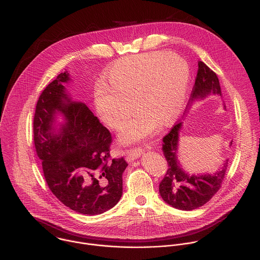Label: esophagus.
<instances>
[{"instance_id":"obj_1","label":"esophagus","mask_w":260,"mask_h":260,"mask_svg":"<svg viewBox=\"0 0 260 260\" xmlns=\"http://www.w3.org/2000/svg\"><path fill=\"white\" fill-rule=\"evenodd\" d=\"M142 152H143V149L141 147H134V148L126 150V155L125 156H126L127 161H132V160L138 158L141 155Z\"/></svg>"}]
</instances>
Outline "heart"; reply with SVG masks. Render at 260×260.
<instances>
[{
	"label": "heart",
	"mask_w": 260,
	"mask_h": 260,
	"mask_svg": "<svg viewBox=\"0 0 260 260\" xmlns=\"http://www.w3.org/2000/svg\"><path fill=\"white\" fill-rule=\"evenodd\" d=\"M98 84L95 108L109 127L118 128L134 108L140 109L121 127L123 142L144 139L158 126L170 123L181 110L190 81L185 60L169 51L132 55L117 61Z\"/></svg>",
	"instance_id": "obj_1"
}]
</instances>
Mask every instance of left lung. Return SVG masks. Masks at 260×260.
<instances>
[{"label":"left lung","mask_w":260,"mask_h":260,"mask_svg":"<svg viewBox=\"0 0 260 260\" xmlns=\"http://www.w3.org/2000/svg\"><path fill=\"white\" fill-rule=\"evenodd\" d=\"M210 93L221 95L218 77L206 64L199 61L190 100L205 97ZM181 125L182 123L177 121L162 139V151L168 167L159 184V192L167 204L180 210H193L207 203L221 188L228 168V159L216 173L187 174L177 159Z\"/></svg>","instance_id":"left-lung-1"}]
</instances>
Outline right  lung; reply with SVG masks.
Segmentation results:
<instances>
[{"label": "right lung", "mask_w": 260, "mask_h": 260, "mask_svg": "<svg viewBox=\"0 0 260 260\" xmlns=\"http://www.w3.org/2000/svg\"><path fill=\"white\" fill-rule=\"evenodd\" d=\"M69 73L58 75L41 93L33 122L34 144L52 193L81 214L97 215L114 207L122 196V174L128 163L111 158L110 131L84 104L72 102L63 86ZM57 111L67 122L55 134Z\"/></svg>", "instance_id": "1"}]
</instances>
